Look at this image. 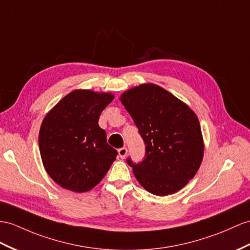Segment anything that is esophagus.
Segmentation results:
<instances>
[{
	"instance_id": "obj_1",
	"label": "esophagus",
	"mask_w": 250,
	"mask_h": 250,
	"mask_svg": "<svg viewBox=\"0 0 250 250\" xmlns=\"http://www.w3.org/2000/svg\"><path fill=\"white\" fill-rule=\"evenodd\" d=\"M126 155H127V148L126 147H122V148L119 149V156H120L121 159H124Z\"/></svg>"
}]
</instances>
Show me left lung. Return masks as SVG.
<instances>
[{
  "label": "left lung",
  "instance_id": "obj_1",
  "mask_svg": "<svg viewBox=\"0 0 250 250\" xmlns=\"http://www.w3.org/2000/svg\"><path fill=\"white\" fill-rule=\"evenodd\" d=\"M120 100L145 143L144 160L133 163L127 158L139 184L158 196L178 192L203 161L204 140L196 114L154 83L127 90Z\"/></svg>",
  "mask_w": 250,
  "mask_h": 250
}]
</instances>
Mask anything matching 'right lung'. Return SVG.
<instances>
[{"label":"right lung","mask_w":250,"mask_h":250,"mask_svg":"<svg viewBox=\"0 0 250 250\" xmlns=\"http://www.w3.org/2000/svg\"><path fill=\"white\" fill-rule=\"evenodd\" d=\"M111 93L75 90L60 100L42 121L39 149L46 173L57 185L76 193L99 185L117 158L99 126Z\"/></svg>","instance_id":"add662e5"}]
</instances>
